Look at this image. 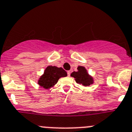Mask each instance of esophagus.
<instances>
[{"instance_id": "esophagus-1", "label": "esophagus", "mask_w": 132, "mask_h": 132, "mask_svg": "<svg viewBox=\"0 0 132 132\" xmlns=\"http://www.w3.org/2000/svg\"><path fill=\"white\" fill-rule=\"evenodd\" d=\"M67 73H68V76L70 77V74H71V71H67Z\"/></svg>"}]
</instances>
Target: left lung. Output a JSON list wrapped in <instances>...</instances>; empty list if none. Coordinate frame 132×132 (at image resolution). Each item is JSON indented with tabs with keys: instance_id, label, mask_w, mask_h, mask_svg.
Returning a JSON list of instances; mask_svg holds the SVG:
<instances>
[{
	"instance_id": "1",
	"label": "left lung",
	"mask_w": 132,
	"mask_h": 132,
	"mask_svg": "<svg viewBox=\"0 0 132 132\" xmlns=\"http://www.w3.org/2000/svg\"><path fill=\"white\" fill-rule=\"evenodd\" d=\"M77 70V71H73L71 74V76L75 78L77 83L82 84L84 86H88L93 84V78L89 76L85 68L83 66H79Z\"/></svg>"
}]
</instances>
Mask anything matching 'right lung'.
Masks as SVG:
<instances>
[{"label":"right lung","instance_id":"right-lung-1","mask_svg":"<svg viewBox=\"0 0 132 132\" xmlns=\"http://www.w3.org/2000/svg\"><path fill=\"white\" fill-rule=\"evenodd\" d=\"M67 76V73L62 68L49 66L46 68L44 74L39 78L38 84L45 89H49L57 84L61 77Z\"/></svg>","mask_w":132,"mask_h":132}]
</instances>
